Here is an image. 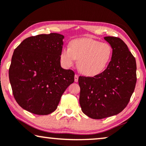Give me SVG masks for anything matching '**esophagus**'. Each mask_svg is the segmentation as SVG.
Wrapping results in <instances>:
<instances>
[{
	"label": "esophagus",
	"mask_w": 146,
	"mask_h": 146,
	"mask_svg": "<svg viewBox=\"0 0 146 146\" xmlns=\"http://www.w3.org/2000/svg\"><path fill=\"white\" fill-rule=\"evenodd\" d=\"M78 76L77 74H75L74 76V81L76 82H77L78 81Z\"/></svg>",
	"instance_id": "1"
}]
</instances>
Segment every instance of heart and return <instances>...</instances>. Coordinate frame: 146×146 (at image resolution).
I'll use <instances>...</instances> for the list:
<instances>
[{
  "label": "heart",
  "instance_id": "heart-1",
  "mask_svg": "<svg viewBox=\"0 0 146 146\" xmlns=\"http://www.w3.org/2000/svg\"><path fill=\"white\" fill-rule=\"evenodd\" d=\"M70 48H63L60 60L65 67L72 66L78 60V67L88 76L98 75L106 69L112 55V48L108 42L83 38L70 42Z\"/></svg>",
  "mask_w": 146,
  "mask_h": 146
}]
</instances>
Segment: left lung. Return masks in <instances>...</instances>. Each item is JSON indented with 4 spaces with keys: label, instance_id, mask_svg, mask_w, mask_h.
Segmentation results:
<instances>
[{
    "label": "left lung",
    "instance_id": "obj_1",
    "mask_svg": "<svg viewBox=\"0 0 146 146\" xmlns=\"http://www.w3.org/2000/svg\"><path fill=\"white\" fill-rule=\"evenodd\" d=\"M104 38L112 48L111 61L103 72L94 77L80 76V105L92 119L120 113L126 107L136 84V62L122 40Z\"/></svg>",
    "mask_w": 146,
    "mask_h": 146
}]
</instances>
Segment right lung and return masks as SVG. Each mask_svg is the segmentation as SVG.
Listing matches in <instances>:
<instances>
[{
    "instance_id": "add662e5",
    "label": "right lung",
    "mask_w": 146,
    "mask_h": 146,
    "mask_svg": "<svg viewBox=\"0 0 146 146\" xmlns=\"http://www.w3.org/2000/svg\"><path fill=\"white\" fill-rule=\"evenodd\" d=\"M64 36L58 33L27 38L13 52L9 80L14 97L24 110L37 115L56 110L74 73L60 65Z\"/></svg>"
}]
</instances>
